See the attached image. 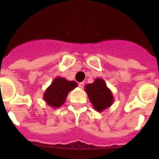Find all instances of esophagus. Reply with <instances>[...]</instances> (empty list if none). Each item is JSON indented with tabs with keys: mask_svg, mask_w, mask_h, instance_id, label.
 <instances>
[{
	"mask_svg": "<svg viewBox=\"0 0 159 159\" xmlns=\"http://www.w3.org/2000/svg\"><path fill=\"white\" fill-rule=\"evenodd\" d=\"M80 88H82V87H84V82H79V84H78Z\"/></svg>",
	"mask_w": 159,
	"mask_h": 159,
	"instance_id": "obj_1",
	"label": "esophagus"
}]
</instances>
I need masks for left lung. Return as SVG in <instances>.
Masks as SVG:
<instances>
[{
    "instance_id": "1",
    "label": "left lung",
    "mask_w": 159,
    "mask_h": 159,
    "mask_svg": "<svg viewBox=\"0 0 159 159\" xmlns=\"http://www.w3.org/2000/svg\"><path fill=\"white\" fill-rule=\"evenodd\" d=\"M85 91L93 108L98 112H102L113 104V94L102 78H97L93 83L86 85Z\"/></svg>"
}]
</instances>
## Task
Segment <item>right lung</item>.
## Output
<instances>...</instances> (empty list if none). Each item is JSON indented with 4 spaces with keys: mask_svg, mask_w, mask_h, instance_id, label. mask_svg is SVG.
I'll return each instance as SVG.
<instances>
[{
    "mask_svg": "<svg viewBox=\"0 0 159 159\" xmlns=\"http://www.w3.org/2000/svg\"><path fill=\"white\" fill-rule=\"evenodd\" d=\"M77 87V83L74 81H67L60 77H55L43 93V100L52 108H59L65 103L68 93Z\"/></svg>",
    "mask_w": 159,
    "mask_h": 159,
    "instance_id": "right-lung-1",
    "label": "right lung"
}]
</instances>
